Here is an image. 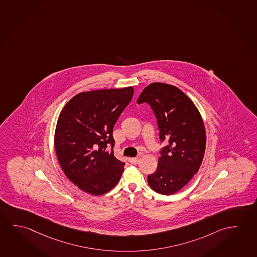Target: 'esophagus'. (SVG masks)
<instances>
[{
	"label": "esophagus",
	"mask_w": 257,
	"mask_h": 257,
	"mask_svg": "<svg viewBox=\"0 0 257 257\" xmlns=\"http://www.w3.org/2000/svg\"><path fill=\"white\" fill-rule=\"evenodd\" d=\"M130 163H132V164H138L139 163V158H137V157H135V158H130Z\"/></svg>",
	"instance_id": "esophagus-1"
}]
</instances>
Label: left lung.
I'll list each match as a JSON object with an SVG mask.
<instances>
[{"label": "left lung", "instance_id": "left-lung-1", "mask_svg": "<svg viewBox=\"0 0 257 257\" xmlns=\"http://www.w3.org/2000/svg\"><path fill=\"white\" fill-rule=\"evenodd\" d=\"M137 102L151 105L160 139L168 141L161 150L157 170L147 181L155 192L173 195L190 181L203 162L206 146L203 118L191 99L172 85L152 83Z\"/></svg>", "mask_w": 257, "mask_h": 257}]
</instances>
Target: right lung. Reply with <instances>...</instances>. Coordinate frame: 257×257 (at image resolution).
<instances>
[{
  "mask_svg": "<svg viewBox=\"0 0 257 257\" xmlns=\"http://www.w3.org/2000/svg\"><path fill=\"white\" fill-rule=\"evenodd\" d=\"M132 86L76 94L58 118L54 148L66 177L83 191L101 196L118 184L125 163L113 151V126L131 102Z\"/></svg>",
  "mask_w": 257,
  "mask_h": 257,
  "instance_id": "1",
  "label": "right lung"
}]
</instances>
